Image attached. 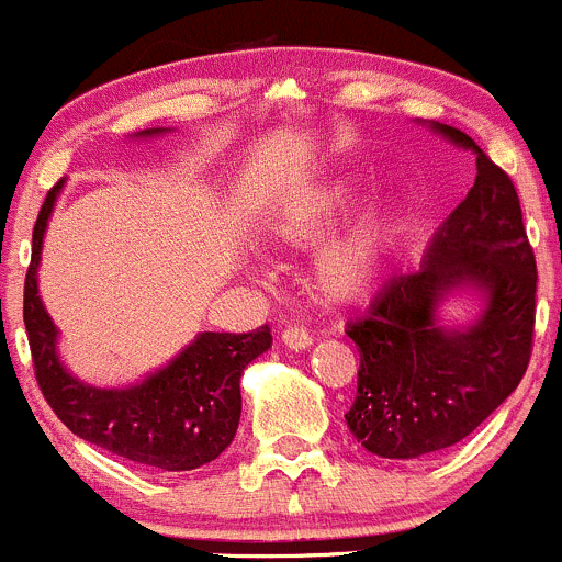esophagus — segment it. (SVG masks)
Returning <instances> with one entry per match:
<instances>
[{
    "instance_id": "34e87169",
    "label": "esophagus",
    "mask_w": 562,
    "mask_h": 562,
    "mask_svg": "<svg viewBox=\"0 0 562 562\" xmlns=\"http://www.w3.org/2000/svg\"><path fill=\"white\" fill-rule=\"evenodd\" d=\"M281 341H284L286 347H292V350H306V347H312L314 336L308 334L306 328H301V325H290V328H284V334H281Z\"/></svg>"
}]
</instances>
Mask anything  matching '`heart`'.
<instances>
[{"label": "heart", "instance_id": "b5f03b06", "mask_svg": "<svg viewBox=\"0 0 562 562\" xmlns=\"http://www.w3.org/2000/svg\"><path fill=\"white\" fill-rule=\"evenodd\" d=\"M361 201V187L350 179L325 181L319 187H306L286 198L272 215L270 234L278 243L292 248H308L328 237L341 226L347 215ZM403 195L389 192L358 217L356 226L328 248L319 261V286L330 297H356L381 276L405 228Z\"/></svg>", "mask_w": 562, "mask_h": 562}]
</instances>
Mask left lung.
<instances>
[{
  "mask_svg": "<svg viewBox=\"0 0 562 562\" xmlns=\"http://www.w3.org/2000/svg\"><path fill=\"white\" fill-rule=\"evenodd\" d=\"M432 130L477 154L474 187L419 270L389 278L364 317L347 325L361 356L347 427L364 450L397 461L477 430L525 378L536 336L538 270L516 187L467 132ZM467 283L484 292L486 312L469 329L438 326L437 303Z\"/></svg>",
  "mask_w": 562,
  "mask_h": 562,
  "instance_id": "left-lung-1",
  "label": "left lung"
}]
</instances>
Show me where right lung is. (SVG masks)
Segmentation results:
<instances>
[{"label": "right lung", "mask_w": 562, "mask_h": 562, "mask_svg": "<svg viewBox=\"0 0 562 562\" xmlns=\"http://www.w3.org/2000/svg\"><path fill=\"white\" fill-rule=\"evenodd\" d=\"M157 132L146 130L143 135ZM57 192L60 181L37 212L24 278L26 339L46 403L74 436L146 469L190 472L215 461L237 436L243 411L239 378L270 347V328L261 325L250 334L204 330L168 367L130 389H95L71 378L57 358V328L37 297L35 278Z\"/></svg>", "instance_id": "right-lung-1"}]
</instances>
